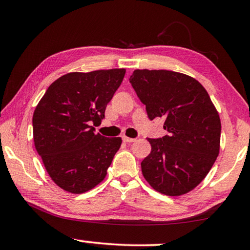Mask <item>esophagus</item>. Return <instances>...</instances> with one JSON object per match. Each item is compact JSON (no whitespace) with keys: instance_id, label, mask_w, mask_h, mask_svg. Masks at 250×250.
<instances>
[{"instance_id":"obj_1","label":"esophagus","mask_w":250,"mask_h":250,"mask_svg":"<svg viewBox=\"0 0 250 250\" xmlns=\"http://www.w3.org/2000/svg\"><path fill=\"white\" fill-rule=\"evenodd\" d=\"M122 140H124V142L130 143V142H134L135 139H133V138H128V137H122Z\"/></svg>"}]
</instances>
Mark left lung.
I'll list each match as a JSON object with an SVG mask.
<instances>
[{
  "instance_id": "left-lung-1",
  "label": "left lung",
  "mask_w": 250,
  "mask_h": 250,
  "mask_svg": "<svg viewBox=\"0 0 250 250\" xmlns=\"http://www.w3.org/2000/svg\"><path fill=\"white\" fill-rule=\"evenodd\" d=\"M150 120L164 118L168 134L147 139L151 153L141 162L155 191L179 196L205 179L218 155L221 119L196 79L171 70L137 69L130 76Z\"/></svg>"
}]
</instances>
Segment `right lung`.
Segmentation results:
<instances>
[{"mask_svg":"<svg viewBox=\"0 0 250 250\" xmlns=\"http://www.w3.org/2000/svg\"><path fill=\"white\" fill-rule=\"evenodd\" d=\"M125 69L66 74L50 84L33 115V135L46 171L59 188L82 194L107 175L121 138L95 133Z\"/></svg>","mask_w":250,"mask_h":250,"instance_id":"add662e5","label":"right lung"}]
</instances>
